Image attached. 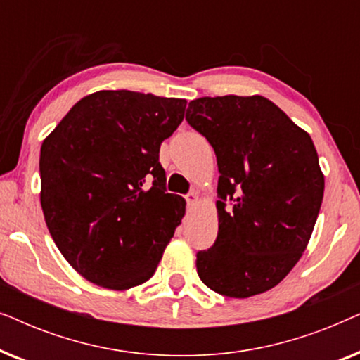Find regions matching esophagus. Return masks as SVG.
Instances as JSON below:
<instances>
[{"mask_svg":"<svg viewBox=\"0 0 360 360\" xmlns=\"http://www.w3.org/2000/svg\"><path fill=\"white\" fill-rule=\"evenodd\" d=\"M185 200H186V203H188L190 206L196 205V203H198V200H200L198 191H191V193H188V195L185 196Z\"/></svg>","mask_w":360,"mask_h":360,"instance_id":"obj_1","label":"esophagus"}]
</instances>
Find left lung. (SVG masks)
Wrapping results in <instances>:
<instances>
[{
    "label": "left lung",
    "mask_w": 360,
    "mask_h": 360,
    "mask_svg": "<svg viewBox=\"0 0 360 360\" xmlns=\"http://www.w3.org/2000/svg\"><path fill=\"white\" fill-rule=\"evenodd\" d=\"M186 121L208 139L219 170L218 238L196 254V272L224 297L267 292L297 265L321 208L311 137L260 95L198 98Z\"/></svg>",
    "instance_id": "obj_1"
}]
</instances>
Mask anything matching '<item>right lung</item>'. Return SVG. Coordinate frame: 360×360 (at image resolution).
I'll list each match as a JSON object with an SVG mask.
<instances>
[{"label": "right lung", "mask_w": 360, "mask_h": 360, "mask_svg": "<svg viewBox=\"0 0 360 360\" xmlns=\"http://www.w3.org/2000/svg\"><path fill=\"white\" fill-rule=\"evenodd\" d=\"M185 106L180 98L101 90L44 139V218L67 262L91 283L129 290L147 282L174 238L186 203L165 191L159 150Z\"/></svg>", "instance_id": "right-lung-1"}]
</instances>
